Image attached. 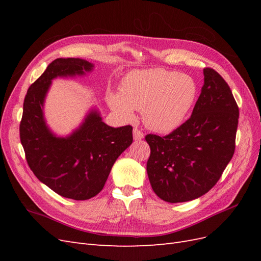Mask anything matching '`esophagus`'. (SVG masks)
Here are the masks:
<instances>
[{"instance_id":"esophagus-1","label":"esophagus","mask_w":261,"mask_h":261,"mask_svg":"<svg viewBox=\"0 0 261 261\" xmlns=\"http://www.w3.org/2000/svg\"><path fill=\"white\" fill-rule=\"evenodd\" d=\"M133 136H134V139H135V140H140V139L144 138V134L141 133L138 128H134Z\"/></svg>"}]
</instances>
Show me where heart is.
I'll return each instance as SVG.
<instances>
[{"label":"heart","instance_id":"obj_1","mask_svg":"<svg viewBox=\"0 0 261 261\" xmlns=\"http://www.w3.org/2000/svg\"><path fill=\"white\" fill-rule=\"evenodd\" d=\"M197 96L192 77L163 68L133 70L121 83V92H110L108 103L125 121L134 109L143 111L149 129L171 133L183 124Z\"/></svg>","mask_w":261,"mask_h":261}]
</instances>
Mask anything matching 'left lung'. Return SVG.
<instances>
[{"label": "left lung", "mask_w": 261, "mask_h": 261, "mask_svg": "<svg viewBox=\"0 0 261 261\" xmlns=\"http://www.w3.org/2000/svg\"><path fill=\"white\" fill-rule=\"evenodd\" d=\"M203 76L192 116L167 136H146L148 177L164 201L184 202L208 193L234 154L239 107L218 72L207 67Z\"/></svg>", "instance_id": "8db88e82"}]
</instances>
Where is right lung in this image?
I'll list each match as a JSON object with an SVG mask.
<instances>
[{
  "instance_id": "1",
  "label": "right lung",
  "mask_w": 261,
  "mask_h": 261,
  "mask_svg": "<svg viewBox=\"0 0 261 261\" xmlns=\"http://www.w3.org/2000/svg\"><path fill=\"white\" fill-rule=\"evenodd\" d=\"M93 64L82 59H57L29 87L19 126L26 160L37 178L65 198L86 200L103 188L114 162L133 143V127H111L91 110L69 136L58 137L43 116L44 99L57 77L91 72Z\"/></svg>"
}]
</instances>
